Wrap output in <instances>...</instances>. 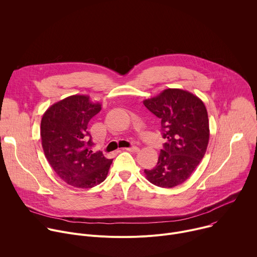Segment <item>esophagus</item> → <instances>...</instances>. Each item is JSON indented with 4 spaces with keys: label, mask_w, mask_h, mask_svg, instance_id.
Masks as SVG:
<instances>
[{
    "label": "esophagus",
    "mask_w": 257,
    "mask_h": 257,
    "mask_svg": "<svg viewBox=\"0 0 257 257\" xmlns=\"http://www.w3.org/2000/svg\"><path fill=\"white\" fill-rule=\"evenodd\" d=\"M125 150H126V151H130V152H135V153H137V152L140 151V149H139L137 146H132V147L125 148Z\"/></svg>",
    "instance_id": "esophagus-1"
}]
</instances>
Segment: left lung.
I'll return each instance as SVG.
<instances>
[{"label": "left lung", "mask_w": 257, "mask_h": 257, "mask_svg": "<svg viewBox=\"0 0 257 257\" xmlns=\"http://www.w3.org/2000/svg\"><path fill=\"white\" fill-rule=\"evenodd\" d=\"M143 103L161 120L166 140L156 166L144 173L153 185L174 188L190 178L205 155L209 141L206 107L197 96L181 89L164 90Z\"/></svg>", "instance_id": "8db88e82"}]
</instances>
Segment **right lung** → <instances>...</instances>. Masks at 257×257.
<instances>
[{
	"instance_id": "add662e5",
	"label": "right lung",
	"mask_w": 257,
	"mask_h": 257,
	"mask_svg": "<svg viewBox=\"0 0 257 257\" xmlns=\"http://www.w3.org/2000/svg\"><path fill=\"white\" fill-rule=\"evenodd\" d=\"M101 110L89 96L73 95L53 104L44 113L41 138L45 156L56 175L68 185L89 189L107 177L112 159L94 152L90 120Z\"/></svg>"
}]
</instances>
